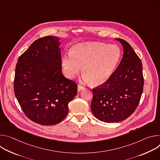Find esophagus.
Masks as SVG:
<instances>
[{"instance_id": "34e87169", "label": "esophagus", "mask_w": 160, "mask_h": 160, "mask_svg": "<svg viewBox=\"0 0 160 160\" xmlns=\"http://www.w3.org/2000/svg\"><path fill=\"white\" fill-rule=\"evenodd\" d=\"M84 89V87L80 85H78V87H77V90H78V92H80L81 90H83Z\"/></svg>"}]
</instances>
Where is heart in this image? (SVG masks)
<instances>
[{"mask_svg":"<svg viewBox=\"0 0 160 160\" xmlns=\"http://www.w3.org/2000/svg\"><path fill=\"white\" fill-rule=\"evenodd\" d=\"M121 57V51L115 45L101 42L78 43L70 53L62 58L61 65L66 77L73 78L83 66V81L94 85L105 83L111 77Z\"/></svg>","mask_w":160,"mask_h":160,"instance_id":"b5f03b06","label":"heart"}]
</instances>
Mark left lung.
<instances>
[{"label": "left lung", "mask_w": 160, "mask_h": 160, "mask_svg": "<svg viewBox=\"0 0 160 160\" xmlns=\"http://www.w3.org/2000/svg\"><path fill=\"white\" fill-rule=\"evenodd\" d=\"M123 46L121 62L110 78L93 89L91 110L94 117L106 123L127 119L138 107L143 91L142 65L130 45L115 38Z\"/></svg>", "instance_id": "8db88e82"}]
</instances>
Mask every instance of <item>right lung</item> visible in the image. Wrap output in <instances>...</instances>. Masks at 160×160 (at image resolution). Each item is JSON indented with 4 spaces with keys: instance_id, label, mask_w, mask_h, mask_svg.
Segmentation results:
<instances>
[{
    "instance_id": "add662e5",
    "label": "right lung",
    "mask_w": 160,
    "mask_h": 160,
    "mask_svg": "<svg viewBox=\"0 0 160 160\" xmlns=\"http://www.w3.org/2000/svg\"><path fill=\"white\" fill-rule=\"evenodd\" d=\"M60 38H40L18 59L16 98L26 116L42 125H53L67 115L77 85L62 73Z\"/></svg>"
}]
</instances>
